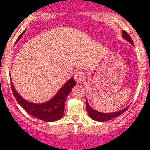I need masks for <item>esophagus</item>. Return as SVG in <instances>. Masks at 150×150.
Returning a JSON list of instances; mask_svg holds the SVG:
<instances>
[{"mask_svg":"<svg viewBox=\"0 0 150 150\" xmlns=\"http://www.w3.org/2000/svg\"><path fill=\"white\" fill-rule=\"evenodd\" d=\"M74 79L76 80V82H77V83H81V81L83 79V78H84V74H83V73L82 71H78L74 74Z\"/></svg>","mask_w":150,"mask_h":150,"instance_id":"34e87169","label":"esophagus"}]
</instances>
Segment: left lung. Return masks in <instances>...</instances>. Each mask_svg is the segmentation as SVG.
<instances>
[{"mask_svg": "<svg viewBox=\"0 0 150 150\" xmlns=\"http://www.w3.org/2000/svg\"><path fill=\"white\" fill-rule=\"evenodd\" d=\"M122 38H124L125 40L129 42V43H131V44L133 45V46H134L132 38H131L129 34H128L126 31L122 30ZM86 110H87V112H88V116H89V117L91 118V120H93L97 122H107V121H109V120H112V119H114V118L120 116L122 113L125 112L126 110L128 108V107H129V106H128V107H125V108H123V109L120 110L119 111H116V112L105 113V112H99V111H97L96 110L93 109V108H92L89 104H88V100H87L86 98Z\"/></svg>", "mask_w": 150, "mask_h": 150, "instance_id": "1", "label": "left lung"}]
</instances>
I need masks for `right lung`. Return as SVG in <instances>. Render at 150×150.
<instances>
[{
  "label": "right lung",
  "mask_w": 150,
  "mask_h": 150,
  "mask_svg": "<svg viewBox=\"0 0 150 150\" xmlns=\"http://www.w3.org/2000/svg\"><path fill=\"white\" fill-rule=\"evenodd\" d=\"M25 30H24L19 35L17 40L16 41V43H18V40L24 35ZM10 81H11L12 91L18 104L28 113L37 119L45 122H55L62 119L64 113V104H65L66 99L72 90L73 87L75 86L76 85V81L74 80V78L71 77L62 86V88L57 91V93L50 100L43 103L38 104V103L28 101L22 98L16 90L11 78H10Z\"/></svg>",
  "instance_id": "1"
}]
</instances>
